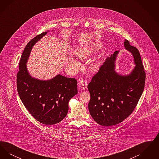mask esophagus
I'll return each mask as SVG.
<instances>
[{"label":"esophagus","mask_w":159,"mask_h":159,"mask_svg":"<svg viewBox=\"0 0 159 159\" xmlns=\"http://www.w3.org/2000/svg\"><path fill=\"white\" fill-rule=\"evenodd\" d=\"M80 84V88H81V89L82 90H86L87 89V88H88V83H87L86 81H85L84 80H81Z\"/></svg>","instance_id":"1"}]
</instances>
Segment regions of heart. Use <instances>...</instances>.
I'll use <instances>...</instances> for the list:
<instances>
[{
	"label": "heart",
	"mask_w": 159,
	"mask_h": 159,
	"mask_svg": "<svg viewBox=\"0 0 159 159\" xmlns=\"http://www.w3.org/2000/svg\"><path fill=\"white\" fill-rule=\"evenodd\" d=\"M98 49V45L96 43H93L91 45L85 46L83 47L79 48L76 50V55L80 60H85L89 57L92 53ZM67 66L68 68L73 70H77L80 67V64L75 60V58L71 57L67 61ZM91 70H95L97 68V65L95 63H92L90 66Z\"/></svg>",
	"instance_id": "1"
}]
</instances>
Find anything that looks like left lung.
I'll use <instances>...</instances> for the list:
<instances>
[{"instance_id": "1", "label": "left lung", "mask_w": 159, "mask_h": 159, "mask_svg": "<svg viewBox=\"0 0 159 159\" xmlns=\"http://www.w3.org/2000/svg\"><path fill=\"white\" fill-rule=\"evenodd\" d=\"M125 49L132 53L135 66L126 75L116 70L119 51L108 57L93 76L88 88L91 99L88 108L98 124L111 126L119 124L132 113L143 92L145 73L139 51L125 40Z\"/></svg>"}]
</instances>
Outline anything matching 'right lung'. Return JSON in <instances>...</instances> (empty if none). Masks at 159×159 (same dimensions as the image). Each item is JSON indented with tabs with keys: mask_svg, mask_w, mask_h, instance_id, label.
Returning a JSON list of instances; mask_svg holds the SVG:
<instances>
[{
	"mask_svg": "<svg viewBox=\"0 0 159 159\" xmlns=\"http://www.w3.org/2000/svg\"><path fill=\"white\" fill-rule=\"evenodd\" d=\"M49 31L30 41L23 51L16 76L18 95L23 104L33 117L46 125H55L67 116L70 99L77 93V80L61 75L43 80L31 76L27 68L31 49Z\"/></svg>",
	"mask_w": 159,
	"mask_h": 159,
	"instance_id": "1",
	"label": "right lung"
}]
</instances>
